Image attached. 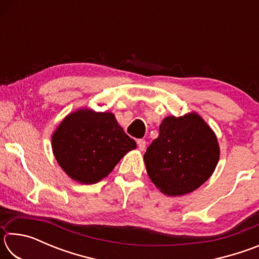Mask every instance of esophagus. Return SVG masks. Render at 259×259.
I'll use <instances>...</instances> for the list:
<instances>
[{"instance_id":"1","label":"esophagus","mask_w":259,"mask_h":259,"mask_svg":"<svg viewBox=\"0 0 259 259\" xmlns=\"http://www.w3.org/2000/svg\"><path fill=\"white\" fill-rule=\"evenodd\" d=\"M137 145H138L139 151H144V150H145V147H146V142L144 139H138L137 140Z\"/></svg>"}]
</instances>
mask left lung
<instances>
[{"instance_id": "obj_1", "label": "left lung", "mask_w": 259, "mask_h": 259, "mask_svg": "<svg viewBox=\"0 0 259 259\" xmlns=\"http://www.w3.org/2000/svg\"><path fill=\"white\" fill-rule=\"evenodd\" d=\"M218 160L216 135L196 113L166 116L160 124L159 137L144 155L148 177L169 196L199 188L211 176Z\"/></svg>"}]
</instances>
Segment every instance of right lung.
Wrapping results in <instances>:
<instances>
[{
  "instance_id": "add662e5",
  "label": "right lung",
  "mask_w": 259,
  "mask_h": 259,
  "mask_svg": "<svg viewBox=\"0 0 259 259\" xmlns=\"http://www.w3.org/2000/svg\"><path fill=\"white\" fill-rule=\"evenodd\" d=\"M58 164L73 181L95 184L108 176L136 142L111 112L81 108L65 117L52 135Z\"/></svg>"
}]
</instances>
